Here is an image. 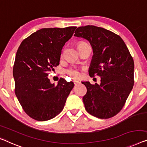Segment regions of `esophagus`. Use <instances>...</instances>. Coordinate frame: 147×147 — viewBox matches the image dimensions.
Masks as SVG:
<instances>
[{"label":"esophagus","instance_id":"esophagus-1","mask_svg":"<svg viewBox=\"0 0 147 147\" xmlns=\"http://www.w3.org/2000/svg\"><path fill=\"white\" fill-rule=\"evenodd\" d=\"M73 82H74V84H75V85L78 84H80V81H78V80H74Z\"/></svg>","mask_w":147,"mask_h":147}]
</instances>
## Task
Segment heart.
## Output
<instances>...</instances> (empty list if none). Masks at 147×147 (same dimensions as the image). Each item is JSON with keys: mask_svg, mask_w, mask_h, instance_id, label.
I'll return each instance as SVG.
<instances>
[{"mask_svg": "<svg viewBox=\"0 0 147 147\" xmlns=\"http://www.w3.org/2000/svg\"><path fill=\"white\" fill-rule=\"evenodd\" d=\"M66 73L73 78H79L81 76L79 70L76 68H70L67 69Z\"/></svg>", "mask_w": 147, "mask_h": 147, "instance_id": "b5f03b06", "label": "heart"}]
</instances>
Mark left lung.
<instances>
[{"label":"left lung","mask_w":147,"mask_h":147,"mask_svg":"<svg viewBox=\"0 0 147 147\" xmlns=\"http://www.w3.org/2000/svg\"><path fill=\"white\" fill-rule=\"evenodd\" d=\"M74 36L87 39L93 57L89 74L100 76V84L82 82L87 92L82 100L86 110L100 119L117 114L124 106L134 84V61L121 37L103 28L81 26Z\"/></svg>","instance_id":"8db88e82"}]
</instances>
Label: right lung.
<instances>
[{
  "label": "right lung",
  "instance_id": "right-lung-1",
  "mask_svg": "<svg viewBox=\"0 0 147 147\" xmlns=\"http://www.w3.org/2000/svg\"><path fill=\"white\" fill-rule=\"evenodd\" d=\"M76 28H42L19 46L13 67L15 94L33 119L43 121L57 115L73 88V82L60 78L55 86L47 76L59 65L61 50Z\"/></svg>",
  "mask_w": 147,
  "mask_h": 147
}]
</instances>
